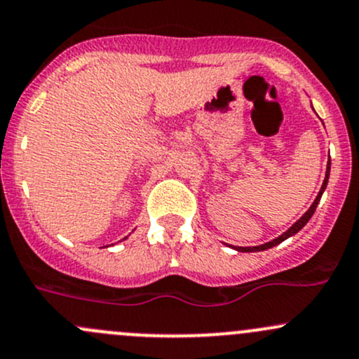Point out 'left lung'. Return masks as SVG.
<instances>
[{
    "label": "left lung",
    "mask_w": 359,
    "mask_h": 359,
    "mask_svg": "<svg viewBox=\"0 0 359 359\" xmlns=\"http://www.w3.org/2000/svg\"><path fill=\"white\" fill-rule=\"evenodd\" d=\"M329 175H330V160L327 161V172H325V180H323V184H322V189H320V192H318V196H316L315 198V201H313V205L309 206L308 208V211L306 213L303 215V217L299 218V220L296 222V224H292V227H290L289 230H285L284 233H282V236H278L277 239H273V241H270V243H265V244H262V246H252V248H233L236 249V251H241V252H255V251H265V249H270V248H273V246H277V244H280L282 241H285V239H289L290 236H294V233H297L299 232L301 229L304 227V225L308 224L309 222V218L313 217V213H315V210H316V206H318V203H320V198H322V194H323V191L327 189V184H329Z\"/></svg>",
    "instance_id": "8db88e82"
}]
</instances>
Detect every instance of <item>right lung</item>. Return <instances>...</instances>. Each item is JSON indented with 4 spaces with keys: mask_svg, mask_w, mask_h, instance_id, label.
Returning a JSON list of instances; mask_svg holds the SVG:
<instances>
[{
    "mask_svg": "<svg viewBox=\"0 0 359 359\" xmlns=\"http://www.w3.org/2000/svg\"><path fill=\"white\" fill-rule=\"evenodd\" d=\"M123 239H127V237H123Z\"/></svg>",
    "mask_w": 359,
    "mask_h": 359,
    "instance_id": "1",
    "label": "right lung"
}]
</instances>
